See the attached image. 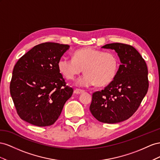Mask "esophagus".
I'll use <instances>...</instances> for the list:
<instances>
[{
	"instance_id": "esophagus-1",
	"label": "esophagus",
	"mask_w": 160,
	"mask_h": 160,
	"mask_svg": "<svg viewBox=\"0 0 160 160\" xmlns=\"http://www.w3.org/2000/svg\"><path fill=\"white\" fill-rule=\"evenodd\" d=\"M74 92L76 94H80L84 92V90H81V89H78V88H76L74 91Z\"/></svg>"
}]
</instances>
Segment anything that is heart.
<instances>
[{
    "label": "heart",
    "mask_w": 160,
    "mask_h": 160,
    "mask_svg": "<svg viewBox=\"0 0 160 160\" xmlns=\"http://www.w3.org/2000/svg\"><path fill=\"white\" fill-rule=\"evenodd\" d=\"M58 68L67 80H74L84 69L85 74L78 79L76 84L88 87L97 84L103 86L115 78L118 68V60L112 52H104L92 48L78 49L73 58L62 57Z\"/></svg>",
    "instance_id": "1"
}]
</instances>
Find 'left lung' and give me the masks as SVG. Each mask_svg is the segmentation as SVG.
<instances>
[{"instance_id":"8db88e82","label":"left lung","mask_w":160,"mask_h":160,"mask_svg":"<svg viewBox=\"0 0 160 160\" xmlns=\"http://www.w3.org/2000/svg\"><path fill=\"white\" fill-rule=\"evenodd\" d=\"M102 48L115 50L121 63L111 82L104 90L92 94L90 111L100 122L117 123L133 115L147 94L148 67L142 56L131 45L113 43Z\"/></svg>"}]
</instances>
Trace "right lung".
Returning a JSON list of instances; mask_svg holds the SVG:
<instances>
[{"label": "right lung", "instance_id": "obj_1", "mask_svg": "<svg viewBox=\"0 0 160 160\" xmlns=\"http://www.w3.org/2000/svg\"><path fill=\"white\" fill-rule=\"evenodd\" d=\"M70 46L46 42L35 45L13 68L10 92L17 114L38 127L53 125L73 94L58 68Z\"/></svg>", "mask_w": 160, "mask_h": 160}]
</instances>
